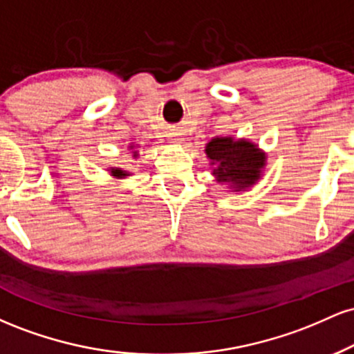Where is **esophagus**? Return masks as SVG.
Listing matches in <instances>:
<instances>
[{
	"label": "esophagus",
	"instance_id": "34e87169",
	"mask_svg": "<svg viewBox=\"0 0 354 354\" xmlns=\"http://www.w3.org/2000/svg\"><path fill=\"white\" fill-rule=\"evenodd\" d=\"M169 138H171V140L174 141V143H183V138H181V133L180 131H173V133H169Z\"/></svg>",
	"mask_w": 354,
	"mask_h": 354
}]
</instances>
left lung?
<instances>
[{
  "label": "left lung",
  "mask_w": 354,
  "mask_h": 354,
  "mask_svg": "<svg viewBox=\"0 0 354 354\" xmlns=\"http://www.w3.org/2000/svg\"><path fill=\"white\" fill-rule=\"evenodd\" d=\"M205 151L216 181L228 185L233 191L253 186L261 178L266 165V154L248 140H234L231 136L213 138Z\"/></svg>",
  "instance_id": "left-lung-1"
}]
</instances>
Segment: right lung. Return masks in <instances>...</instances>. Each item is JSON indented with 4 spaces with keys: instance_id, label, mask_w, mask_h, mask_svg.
I'll return each mask as SVG.
<instances>
[{
    "instance_id": "right-lung-1",
    "label": "right lung",
    "mask_w": 354,
    "mask_h": 354,
    "mask_svg": "<svg viewBox=\"0 0 354 354\" xmlns=\"http://www.w3.org/2000/svg\"><path fill=\"white\" fill-rule=\"evenodd\" d=\"M129 148H133V146H129ZM133 156L136 158L138 156V151H133ZM109 173H111V176L118 178V180L129 176V171H124V169H121V168H111V169H109Z\"/></svg>"
}]
</instances>
